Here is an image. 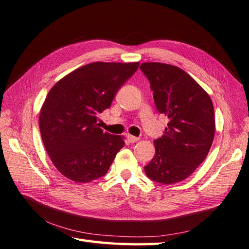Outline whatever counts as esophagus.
Returning <instances> with one entry per match:
<instances>
[{
    "label": "esophagus",
    "instance_id": "1",
    "mask_svg": "<svg viewBox=\"0 0 249 249\" xmlns=\"http://www.w3.org/2000/svg\"><path fill=\"white\" fill-rule=\"evenodd\" d=\"M127 140H128V142H130V143H135V142H137V141L139 140V138H138V137L128 135V136H127Z\"/></svg>",
    "mask_w": 249,
    "mask_h": 249
}]
</instances>
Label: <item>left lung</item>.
I'll return each instance as SVG.
<instances>
[{
	"instance_id": "left-lung-1",
	"label": "left lung",
	"mask_w": 249,
	"mask_h": 249,
	"mask_svg": "<svg viewBox=\"0 0 249 249\" xmlns=\"http://www.w3.org/2000/svg\"><path fill=\"white\" fill-rule=\"evenodd\" d=\"M155 106L168 116L161 138L154 140L155 155L144 167L154 182L174 184L188 178L208 156L215 134L212 99L177 66L158 62L142 63Z\"/></svg>"
}]
</instances>
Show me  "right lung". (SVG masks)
<instances>
[{
    "mask_svg": "<svg viewBox=\"0 0 249 249\" xmlns=\"http://www.w3.org/2000/svg\"><path fill=\"white\" fill-rule=\"evenodd\" d=\"M140 63L95 62L77 68L49 91L39 113L45 149L54 167L77 183L104 177L124 137L104 133L98 115Z\"/></svg>",
    "mask_w": 249,
    "mask_h": 249,
    "instance_id": "obj_1",
    "label": "right lung"
}]
</instances>
